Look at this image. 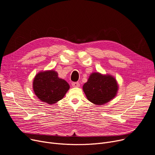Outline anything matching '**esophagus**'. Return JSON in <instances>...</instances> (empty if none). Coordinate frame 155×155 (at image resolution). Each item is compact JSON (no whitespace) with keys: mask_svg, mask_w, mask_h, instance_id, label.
<instances>
[{"mask_svg":"<svg viewBox=\"0 0 155 155\" xmlns=\"http://www.w3.org/2000/svg\"><path fill=\"white\" fill-rule=\"evenodd\" d=\"M71 85L74 87H78L80 86V84L78 82H72Z\"/></svg>","mask_w":155,"mask_h":155,"instance_id":"esophagus-1","label":"esophagus"}]
</instances>
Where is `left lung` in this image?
I'll return each mask as SVG.
<instances>
[{
    "instance_id": "obj_1",
    "label": "left lung",
    "mask_w": 155,
    "mask_h": 155,
    "mask_svg": "<svg viewBox=\"0 0 155 155\" xmlns=\"http://www.w3.org/2000/svg\"><path fill=\"white\" fill-rule=\"evenodd\" d=\"M118 90V84L114 77L98 72L92 73L83 86L87 99L97 105L105 104L115 97Z\"/></svg>"
}]
</instances>
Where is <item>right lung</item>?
<instances>
[{
	"label": "right lung",
	"mask_w": 155,
	"mask_h": 155,
	"mask_svg": "<svg viewBox=\"0 0 155 155\" xmlns=\"http://www.w3.org/2000/svg\"><path fill=\"white\" fill-rule=\"evenodd\" d=\"M69 88L67 82L60 78L57 72L54 70L39 72L33 81L35 95L41 101L50 105L62 99Z\"/></svg>",
	"instance_id": "obj_1"
}]
</instances>
